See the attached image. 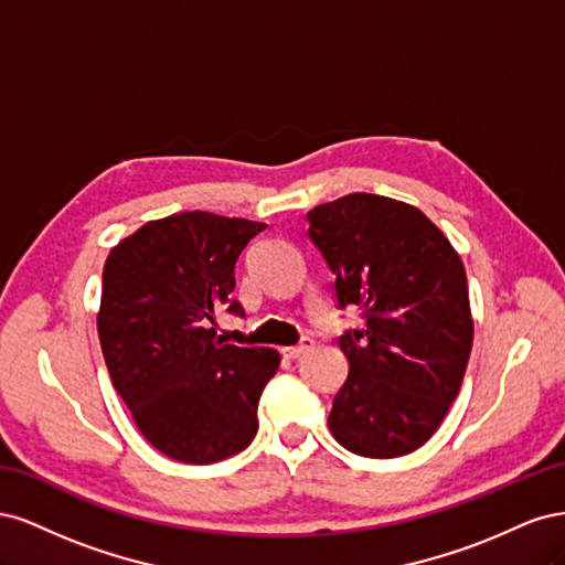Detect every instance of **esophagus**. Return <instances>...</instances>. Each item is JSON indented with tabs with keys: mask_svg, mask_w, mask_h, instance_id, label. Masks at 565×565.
Returning <instances> with one entry per match:
<instances>
[{
	"mask_svg": "<svg viewBox=\"0 0 565 565\" xmlns=\"http://www.w3.org/2000/svg\"><path fill=\"white\" fill-rule=\"evenodd\" d=\"M311 349H313V339L311 337H303L297 347H285L282 355L285 358H299V355H303L306 351H311Z\"/></svg>",
	"mask_w": 565,
	"mask_h": 565,
	"instance_id": "1",
	"label": "esophagus"
}]
</instances>
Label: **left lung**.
Segmentation results:
<instances>
[{"mask_svg": "<svg viewBox=\"0 0 565 565\" xmlns=\"http://www.w3.org/2000/svg\"><path fill=\"white\" fill-rule=\"evenodd\" d=\"M306 216L339 306H363L367 320L339 339L349 377L330 431L355 455H409L438 431L465 380L473 344L465 264L434 221L401 200L351 193Z\"/></svg>", "mask_w": 565, "mask_h": 565, "instance_id": "obj_1", "label": "left lung"}]
</instances>
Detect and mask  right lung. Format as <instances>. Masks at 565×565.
I'll return each instance as SVG.
<instances>
[{
  "instance_id": "1",
  "label": "right lung",
  "mask_w": 565,
  "mask_h": 565,
  "mask_svg": "<svg viewBox=\"0 0 565 565\" xmlns=\"http://www.w3.org/2000/svg\"><path fill=\"white\" fill-rule=\"evenodd\" d=\"M266 224L210 212L148 221L106 259L96 328L110 382L143 438L183 465L243 452L256 405L280 365L276 349L224 344L216 311L231 299L235 262Z\"/></svg>"
}]
</instances>
